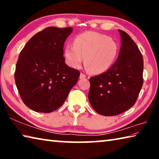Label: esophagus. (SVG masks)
Returning <instances> with one entry per match:
<instances>
[{"label":"esophagus","instance_id":"obj_1","mask_svg":"<svg viewBox=\"0 0 159 159\" xmlns=\"http://www.w3.org/2000/svg\"><path fill=\"white\" fill-rule=\"evenodd\" d=\"M86 77V75L83 74V73H80V79H85V78Z\"/></svg>","mask_w":159,"mask_h":159}]
</instances>
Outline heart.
Returning a JSON list of instances; mask_svg holds the SVG:
<instances>
[{"instance_id": "heart-1", "label": "heart", "mask_w": 159, "mask_h": 159, "mask_svg": "<svg viewBox=\"0 0 159 159\" xmlns=\"http://www.w3.org/2000/svg\"><path fill=\"white\" fill-rule=\"evenodd\" d=\"M118 52L116 42L106 35L88 31L75 38L74 45L64 48L66 62L72 68L79 67L85 58V64L90 73L107 71L114 64Z\"/></svg>"}]
</instances>
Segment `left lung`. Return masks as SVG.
Wrapping results in <instances>:
<instances>
[{
    "label": "left lung",
    "mask_w": 159,
    "mask_h": 159,
    "mask_svg": "<svg viewBox=\"0 0 159 159\" xmlns=\"http://www.w3.org/2000/svg\"><path fill=\"white\" fill-rule=\"evenodd\" d=\"M120 36L117 60L106 72L90 79L88 99L98 114L110 116L133 107L143 84V58L135 43L125 31Z\"/></svg>",
    "instance_id": "left-lung-1"
}]
</instances>
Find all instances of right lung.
I'll use <instances>...</instances> for the list:
<instances>
[{
    "instance_id": "add662e5",
    "label": "right lung",
    "mask_w": 159,
    "mask_h": 159,
    "mask_svg": "<svg viewBox=\"0 0 159 159\" xmlns=\"http://www.w3.org/2000/svg\"><path fill=\"white\" fill-rule=\"evenodd\" d=\"M71 27H48L31 38L19 55L15 80L26 106L50 113L60 107L76 85L80 72L65 64L64 43Z\"/></svg>"
}]
</instances>
